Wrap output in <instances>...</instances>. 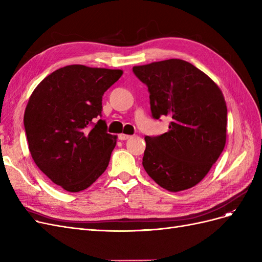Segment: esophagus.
Returning <instances> with one entry per match:
<instances>
[{"mask_svg":"<svg viewBox=\"0 0 262 262\" xmlns=\"http://www.w3.org/2000/svg\"><path fill=\"white\" fill-rule=\"evenodd\" d=\"M130 138H131V136H128V134H124V133H121V134H119V136H118V139L120 141H125V140H128Z\"/></svg>","mask_w":262,"mask_h":262,"instance_id":"34e87169","label":"esophagus"}]
</instances>
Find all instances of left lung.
Listing matches in <instances>:
<instances>
[{"label": "left lung", "mask_w": 262, "mask_h": 262, "mask_svg": "<svg viewBox=\"0 0 262 262\" xmlns=\"http://www.w3.org/2000/svg\"><path fill=\"white\" fill-rule=\"evenodd\" d=\"M147 86L152 117H168V131L145 137L143 167L171 192L195 186L223 152L227 108L222 91L191 63L180 59L133 67Z\"/></svg>", "instance_id": "8db88e82"}]
</instances>
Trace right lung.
Listing matches in <instances>:
<instances>
[{
    "mask_svg": "<svg viewBox=\"0 0 262 262\" xmlns=\"http://www.w3.org/2000/svg\"><path fill=\"white\" fill-rule=\"evenodd\" d=\"M122 73L68 66L31 94L24 115L29 152L39 169L67 191L89 188L107 168L117 137L99 119L101 100Z\"/></svg>",
    "mask_w": 262,
    "mask_h": 262,
    "instance_id": "add662e5",
    "label": "right lung"
}]
</instances>
